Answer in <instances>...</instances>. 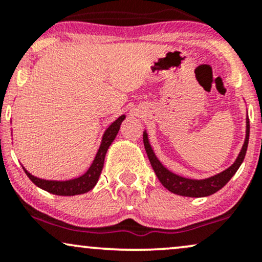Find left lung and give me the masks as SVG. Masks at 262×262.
I'll list each match as a JSON object with an SVG mask.
<instances>
[{
	"instance_id": "8db88e82",
	"label": "left lung",
	"mask_w": 262,
	"mask_h": 262,
	"mask_svg": "<svg viewBox=\"0 0 262 262\" xmlns=\"http://www.w3.org/2000/svg\"><path fill=\"white\" fill-rule=\"evenodd\" d=\"M249 133H250V125H249V118H246L245 141L242 150H240L239 155H237L235 162H234L230 167H228L227 170H224L223 172L204 180L186 179V177L179 176L176 175V173L171 172V171L167 170L166 167L159 161V159L156 158V155L154 154V150H152L151 145H150L149 143L146 132H144L143 133V141H144V146H145V150H146V154H148L150 164H151L152 169H154L159 181L162 183L164 187H166L170 192H172V193L180 194V196L206 197V196H210V194L215 193V192L219 191L222 187H224V186L229 182L231 177L235 175V172L240 167L242 162L244 161L246 150H248Z\"/></svg>"
}]
</instances>
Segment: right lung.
<instances>
[{
	"instance_id": "add662e5",
	"label": "right lung",
	"mask_w": 262,
	"mask_h": 262,
	"mask_svg": "<svg viewBox=\"0 0 262 262\" xmlns=\"http://www.w3.org/2000/svg\"><path fill=\"white\" fill-rule=\"evenodd\" d=\"M124 118L125 116H121L117 121H114L107 128L103 137H102L100 149H98L97 154H96L95 160H93L90 169L82 176L69 180V181H49V180L38 179V177L33 176L25 167H23V170L26 171L27 176L29 177V180L34 185H37L39 188L50 192L53 194H58V196H75V194H82L91 191L96 186V183H97L98 179H100L102 169H103V162L104 158H106L107 150L110 148L111 144H112L114 138L118 134V130L121 128V124L124 121Z\"/></svg>"
}]
</instances>
